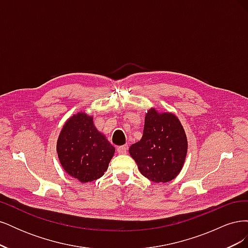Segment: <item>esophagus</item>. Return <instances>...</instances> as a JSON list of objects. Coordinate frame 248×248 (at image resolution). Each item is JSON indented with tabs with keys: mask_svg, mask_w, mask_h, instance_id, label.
Masks as SVG:
<instances>
[{
	"mask_svg": "<svg viewBox=\"0 0 248 248\" xmlns=\"http://www.w3.org/2000/svg\"><path fill=\"white\" fill-rule=\"evenodd\" d=\"M127 149H128V147L127 146H120V147H118V153L119 154H125V153H127Z\"/></svg>",
	"mask_w": 248,
	"mask_h": 248,
	"instance_id": "obj_1",
	"label": "esophagus"
}]
</instances>
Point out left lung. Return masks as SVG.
Segmentation results:
<instances>
[{
    "label": "left lung",
    "mask_w": 248,
    "mask_h": 248,
    "mask_svg": "<svg viewBox=\"0 0 248 248\" xmlns=\"http://www.w3.org/2000/svg\"><path fill=\"white\" fill-rule=\"evenodd\" d=\"M188 142L183 126L172 112L151 108L146 114L140 140L129 148L142 176L156 183L174 180L183 169Z\"/></svg>",
    "instance_id": "1"
}]
</instances>
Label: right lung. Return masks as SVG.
<instances>
[{
  "instance_id": "add662e5",
  "label": "right lung",
  "mask_w": 248,
  "mask_h": 248,
  "mask_svg": "<svg viewBox=\"0 0 248 248\" xmlns=\"http://www.w3.org/2000/svg\"><path fill=\"white\" fill-rule=\"evenodd\" d=\"M116 149L97 128L93 116L78 111L64 123L57 140L60 163L81 183L99 179L108 168Z\"/></svg>"
}]
</instances>
